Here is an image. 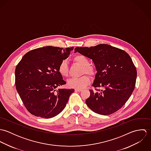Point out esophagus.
<instances>
[{"mask_svg":"<svg viewBox=\"0 0 151 151\" xmlns=\"http://www.w3.org/2000/svg\"><path fill=\"white\" fill-rule=\"evenodd\" d=\"M81 91H82L81 89H77V88L75 89V91H76V92H81Z\"/></svg>","mask_w":151,"mask_h":151,"instance_id":"34e87169","label":"esophagus"}]
</instances>
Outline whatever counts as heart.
<instances>
[{
  "instance_id": "1",
  "label": "heart",
  "mask_w": 151,
  "mask_h": 151,
  "mask_svg": "<svg viewBox=\"0 0 151 151\" xmlns=\"http://www.w3.org/2000/svg\"><path fill=\"white\" fill-rule=\"evenodd\" d=\"M74 60L78 64L84 67L83 73L93 76L95 74V70L93 67L90 66L89 60L86 56L82 55H77L74 56ZM59 73L63 77H67L68 74V67L67 62L64 60L61 62L58 67ZM90 78L88 76H83L78 78H71L68 80V86L71 88L77 89H82L90 83Z\"/></svg>"
}]
</instances>
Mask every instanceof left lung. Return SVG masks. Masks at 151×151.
Instances as JSON below:
<instances>
[{
  "mask_svg": "<svg viewBox=\"0 0 151 151\" xmlns=\"http://www.w3.org/2000/svg\"><path fill=\"white\" fill-rule=\"evenodd\" d=\"M74 52L92 60L97 73L92 86L103 88L98 92L89 90L86 105L102 115L120 109L129 100L136 83L137 70L129 55L107 44L76 47Z\"/></svg>",
  "mask_w": 151,
  "mask_h": 151,
  "instance_id": "left-lung-1",
  "label": "left lung"
}]
</instances>
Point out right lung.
<instances>
[{"mask_svg": "<svg viewBox=\"0 0 151 151\" xmlns=\"http://www.w3.org/2000/svg\"><path fill=\"white\" fill-rule=\"evenodd\" d=\"M74 47L45 46L24 55L15 70L16 88L28 111L45 119L53 117L65 109L74 89H58L65 84L58 71Z\"/></svg>", "mask_w": 151, "mask_h": 151, "instance_id": "1", "label": "right lung"}]
</instances>
